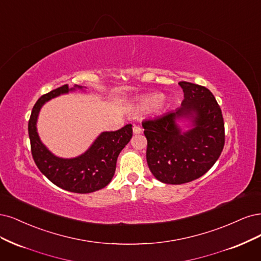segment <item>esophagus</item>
Returning a JSON list of instances; mask_svg holds the SVG:
<instances>
[{
  "label": "esophagus",
  "mask_w": 261,
  "mask_h": 261,
  "mask_svg": "<svg viewBox=\"0 0 261 261\" xmlns=\"http://www.w3.org/2000/svg\"><path fill=\"white\" fill-rule=\"evenodd\" d=\"M141 132H142L141 127H139V125H134V127H133V133L134 134H140Z\"/></svg>",
  "instance_id": "1"
}]
</instances>
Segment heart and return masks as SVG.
Masks as SVG:
<instances>
[{
	"instance_id": "1",
	"label": "heart",
	"mask_w": 261,
	"mask_h": 261,
	"mask_svg": "<svg viewBox=\"0 0 261 261\" xmlns=\"http://www.w3.org/2000/svg\"><path fill=\"white\" fill-rule=\"evenodd\" d=\"M163 100L164 94L155 92V93H150L140 100V108L144 109V111H149V109H154L158 107L162 104Z\"/></svg>"
}]
</instances>
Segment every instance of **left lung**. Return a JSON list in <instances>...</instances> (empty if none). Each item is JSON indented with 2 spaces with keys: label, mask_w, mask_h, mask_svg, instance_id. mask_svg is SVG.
Returning a JSON list of instances; mask_svg holds the SVG:
<instances>
[{
  "label": "left lung",
  "mask_w": 261,
  "mask_h": 261,
  "mask_svg": "<svg viewBox=\"0 0 261 261\" xmlns=\"http://www.w3.org/2000/svg\"><path fill=\"white\" fill-rule=\"evenodd\" d=\"M179 86L184 93L181 107L142 122L149 170L167 184L198 179L215 165L224 146L223 117L212 92L187 81ZM183 119L190 122L187 132L177 124Z\"/></svg>",
  "instance_id": "left-lung-1"
}]
</instances>
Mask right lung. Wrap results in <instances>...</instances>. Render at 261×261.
<instances>
[{"label":"right lung","instance_id":"1","mask_svg":"<svg viewBox=\"0 0 261 261\" xmlns=\"http://www.w3.org/2000/svg\"><path fill=\"white\" fill-rule=\"evenodd\" d=\"M75 89L83 90V87L74 85L73 88H69L65 85L42 95L32 108L28 132L32 157L39 170L58 188L87 194L105 188L112 181L117 158L132 138V124H125L117 131L102 132L86 152L77 157L55 156L40 140L37 131L39 113L49 99Z\"/></svg>","mask_w":261,"mask_h":261}]
</instances>
